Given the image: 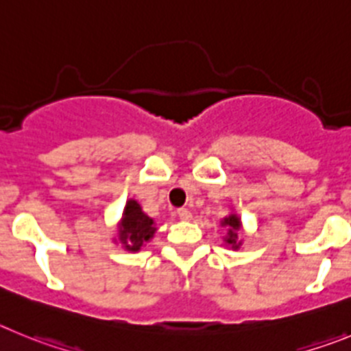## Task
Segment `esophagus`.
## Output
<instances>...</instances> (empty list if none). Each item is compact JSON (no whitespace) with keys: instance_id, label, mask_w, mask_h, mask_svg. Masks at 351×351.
Wrapping results in <instances>:
<instances>
[{"instance_id":"obj_1","label":"esophagus","mask_w":351,"mask_h":351,"mask_svg":"<svg viewBox=\"0 0 351 351\" xmlns=\"http://www.w3.org/2000/svg\"><path fill=\"white\" fill-rule=\"evenodd\" d=\"M178 217L182 220H191L192 219V213H191V210H189V208H180V210H178Z\"/></svg>"}]
</instances>
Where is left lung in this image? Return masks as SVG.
Here are the masks:
<instances>
[{
    "label": "left lung",
    "mask_w": 351,
    "mask_h": 351,
    "mask_svg": "<svg viewBox=\"0 0 351 351\" xmlns=\"http://www.w3.org/2000/svg\"><path fill=\"white\" fill-rule=\"evenodd\" d=\"M223 226L229 227V236L226 238L227 245H230L232 248H239L241 241L238 238V230H239V219L236 215H230L227 219H223Z\"/></svg>",
    "instance_id": "obj_1"
}]
</instances>
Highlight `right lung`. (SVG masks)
Listing matches in <instances>:
<instances>
[{
	"instance_id": "1",
	"label": "right lung",
	"mask_w": 351,
	"mask_h": 351,
	"mask_svg": "<svg viewBox=\"0 0 351 351\" xmlns=\"http://www.w3.org/2000/svg\"><path fill=\"white\" fill-rule=\"evenodd\" d=\"M156 232L154 220L141 211V206L136 201H129L125 204L124 219L121 223V239L125 250L138 252L145 241L152 238Z\"/></svg>"
}]
</instances>
